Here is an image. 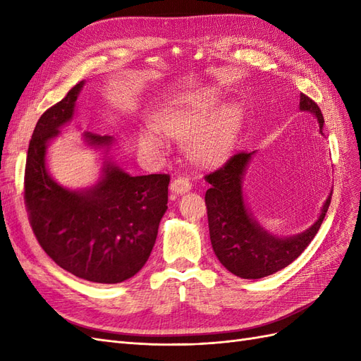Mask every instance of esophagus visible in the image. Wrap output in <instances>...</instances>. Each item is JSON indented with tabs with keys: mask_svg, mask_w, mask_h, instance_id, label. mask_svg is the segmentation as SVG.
<instances>
[{
	"mask_svg": "<svg viewBox=\"0 0 361 361\" xmlns=\"http://www.w3.org/2000/svg\"><path fill=\"white\" fill-rule=\"evenodd\" d=\"M190 190H191V182H190L188 178L179 176V178H176V179H174V180L170 183V191H171L173 194H176V195L188 192Z\"/></svg>",
	"mask_w": 361,
	"mask_h": 361,
	"instance_id": "34e87169",
	"label": "esophagus"
}]
</instances>
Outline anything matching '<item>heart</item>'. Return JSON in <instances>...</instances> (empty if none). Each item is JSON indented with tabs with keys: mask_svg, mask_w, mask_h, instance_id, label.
Instances as JSON below:
<instances>
[{
	"mask_svg": "<svg viewBox=\"0 0 361 361\" xmlns=\"http://www.w3.org/2000/svg\"><path fill=\"white\" fill-rule=\"evenodd\" d=\"M220 94L206 90L176 111L161 118L159 128L174 140H188V157L200 166H212L221 161L236 143L243 125V108L226 105L215 111ZM138 145L147 154H161L162 140L154 130L145 129L138 135Z\"/></svg>",
	"mask_w": 361,
	"mask_h": 361,
	"instance_id": "1",
	"label": "heart"
}]
</instances>
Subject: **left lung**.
<instances>
[{
	"instance_id": "obj_1",
	"label": "left lung",
	"mask_w": 361,
	"mask_h": 361,
	"mask_svg": "<svg viewBox=\"0 0 361 361\" xmlns=\"http://www.w3.org/2000/svg\"><path fill=\"white\" fill-rule=\"evenodd\" d=\"M300 110L316 117L322 134L324 116L319 106L302 93L300 94ZM253 155L255 152H239L221 169L204 176L211 185L204 202L211 244L218 260L232 274L255 280L286 268L302 253L319 231L333 191L326 197L318 220L309 228L286 238L272 235L256 221L244 199V176Z\"/></svg>"
}]
</instances>
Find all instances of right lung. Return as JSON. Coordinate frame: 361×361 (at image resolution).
Instances as JSON below:
<instances>
[{
    "label": "right lung",
    "instance_id": "1",
    "mask_svg": "<svg viewBox=\"0 0 361 361\" xmlns=\"http://www.w3.org/2000/svg\"><path fill=\"white\" fill-rule=\"evenodd\" d=\"M84 87L76 84L42 114L30 140L24 200L40 247L59 267L93 283L125 281L145 267L167 211L169 174L130 176L110 159L90 188L69 190L47 167L49 141L73 118ZM93 149L108 150L113 137L84 133Z\"/></svg>",
    "mask_w": 361,
    "mask_h": 361
}]
</instances>
